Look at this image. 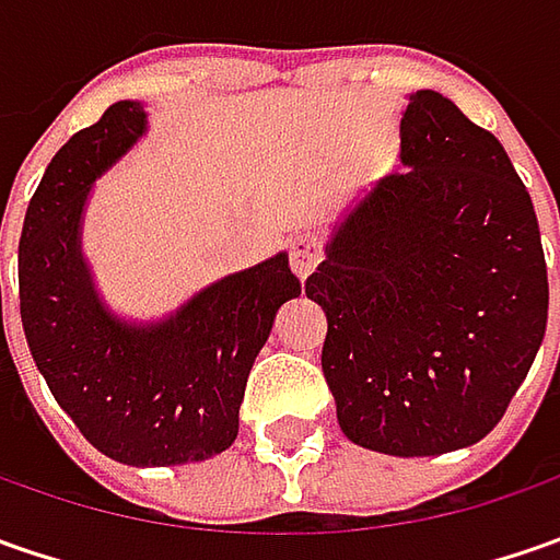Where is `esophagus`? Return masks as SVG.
<instances>
[{"instance_id":"1","label":"esophagus","mask_w":560,"mask_h":560,"mask_svg":"<svg viewBox=\"0 0 560 560\" xmlns=\"http://www.w3.org/2000/svg\"><path fill=\"white\" fill-rule=\"evenodd\" d=\"M290 265L292 270L305 280L317 265H320V240L314 233H302L290 243Z\"/></svg>"}]
</instances>
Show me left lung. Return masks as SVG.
Returning a JSON list of instances; mask_svg holds the SVG:
<instances>
[{
  "instance_id": "left-lung-1",
  "label": "left lung",
  "mask_w": 560,
  "mask_h": 560,
  "mask_svg": "<svg viewBox=\"0 0 560 560\" xmlns=\"http://www.w3.org/2000/svg\"><path fill=\"white\" fill-rule=\"evenodd\" d=\"M401 164L334 226L305 292L342 433L423 458L502 420L546 336L549 273L527 186L452 98L411 96Z\"/></svg>"
}]
</instances>
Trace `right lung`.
<instances>
[{
	"mask_svg": "<svg viewBox=\"0 0 560 560\" xmlns=\"http://www.w3.org/2000/svg\"><path fill=\"white\" fill-rule=\"evenodd\" d=\"M142 133V105L124 98L55 152L24 214L18 295L33 361L77 430L120 464L171 467L233 445L248 371L302 283L280 252L155 324L108 312L80 252V224L96 177Z\"/></svg>",
	"mask_w": 560,
	"mask_h": 560,
	"instance_id": "obj_1",
	"label": "right lung"
}]
</instances>
